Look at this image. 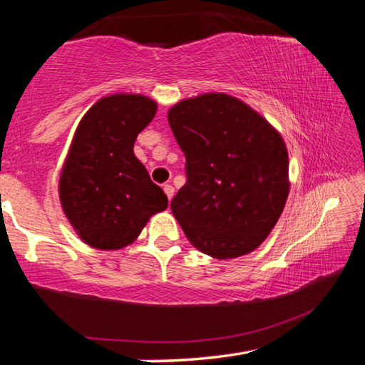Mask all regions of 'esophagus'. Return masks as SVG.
<instances>
[{
	"mask_svg": "<svg viewBox=\"0 0 365 365\" xmlns=\"http://www.w3.org/2000/svg\"><path fill=\"white\" fill-rule=\"evenodd\" d=\"M164 193L168 195V197H169V201L172 200V197H174V193H175V190H174V187H172V185H164Z\"/></svg>",
	"mask_w": 365,
	"mask_h": 365,
	"instance_id": "esophagus-1",
	"label": "esophagus"
}]
</instances>
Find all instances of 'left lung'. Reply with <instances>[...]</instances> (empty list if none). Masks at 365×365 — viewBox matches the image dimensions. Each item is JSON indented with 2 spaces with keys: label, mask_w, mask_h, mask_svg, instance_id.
Here are the masks:
<instances>
[{
  "label": "left lung",
  "mask_w": 365,
  "mask_h": 365,
  "mask_svg": "<svg viewBox=\"0 0 365 365\" xmlns=\"http://www.w3.org/2000/svg\"><path fill=\"white\" fill-rule=\"evenodd\" d=\"M168 119L187 158L188 180L170 202L182 230L214 259L250 255L289 193L280 132L242 100L215 91L178 101Z\"/></svg>",
  "instance_id": "8db88e82"
}]
</instances>
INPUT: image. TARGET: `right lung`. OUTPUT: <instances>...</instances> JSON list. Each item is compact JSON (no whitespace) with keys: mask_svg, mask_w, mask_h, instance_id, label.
Segmentation results:
<instances>
[{"mask_svg":"<svg viewBox=\"0 0 365 365\" xmlns=\"http://www.w3.org/2000/svg\"><path fill=\"white\" fill-rule=\"evenodd\" d=\"M158 103L138 93L103 96L73 133L59 177V201L85 245L113 251L132 245L168 196L133 153Z\"/></svg>","mask_w":365,"mask_h":365,"instance_id":"right-lung-1","label":"right lung"}]
</instances>
